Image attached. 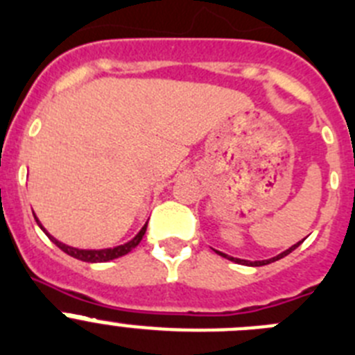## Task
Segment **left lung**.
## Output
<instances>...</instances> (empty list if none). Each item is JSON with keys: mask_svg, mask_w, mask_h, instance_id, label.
Returning <instances> with one entry per match:
<instances>
[{"mask_svg": "<svg viewBox=\"0 0 355 355\" xmlns=\"http://www.w3.org/2000/svg\"><path fill=\"white\" fill-rule=\"evenodd\" d=\"M303 240H304V238H303ZM303 240H301V241H297V243H294L293 247H289V248H287V250H284V252H280V254H278V256H275V257H270V259H263V261H247V259H238V257L227 256V254H224V252H218V250H215V252H217L218 256H223V257H226V259L233 261V263H238V264H245V266H264V264L275 263V261H278V259H282V257L289 256V254L293 252L294 248H297V247H300L301 243H303Z\"/></svg>", "mask_w": 355, "mask_h": 355, "instance_id": "left-lung-1", "label": "left lung"}]
</instances>
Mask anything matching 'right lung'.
<instances>
[{"mask_svg":"<svg viewBox=\"0 0 355 355\" xmlns=\"http://www.w3.org/2000/svg\"><path fill=\"white\" fill-rule=\"evenodd\" d=\"M35 218H36V223H38V226L42 227L43 233L47 234V236L51 238V240L54 241V243L58 245L59 248H61L62 252H66V254H68V256L75 257V259L85 261V263H107V261L117 259V257L125 256V254L131 252L132 248H135L138 243H140L141 238H144V234H145V231H147V224H148V223H145V226L141 227L140 231H138L137 236L132 238V240H129L128 243L117 245V247H114V248H99V250H96V248H77V247H69V245H66V243H62V241L55 240V238L52 236V234L49 233V231L42 226V223H40L38 217H36V215H35Z\"/></svg>","mask_w":355,"mask_h":355,"instance_id":"1","label":"right lung"}]
</instances>
